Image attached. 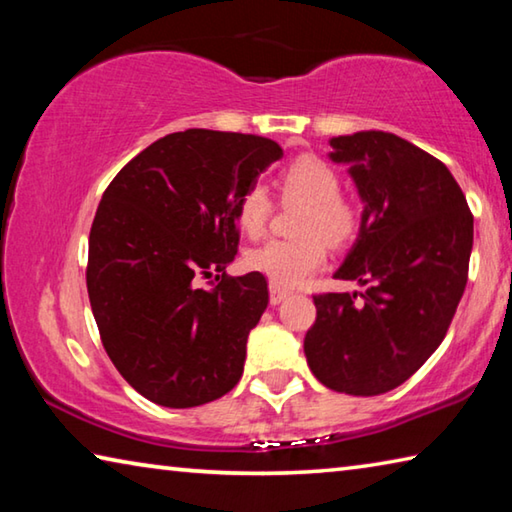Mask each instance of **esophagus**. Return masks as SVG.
<instances>
[{
    "mask_svg": "<svg viewBox=\"0 0 512 512\" xmlns=\"http://www.w3.org/2000/svg\"><path fill=\"white\" fill-rule=\"evenodd\" d=\"M289 296H291V291H287V289L275 287V284L268 287V300H271V305H280V302L287 300Z\"/></svg>",
    "mask_w": 512,
    "mask_h": 512,
    "instance_id": "esophagus-1",
    "label": "esophagus"
}]
</instances>
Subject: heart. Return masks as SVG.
<instances>
[{"mask_svg": "<svg viewBox=\"0 0 512 512\" xmlns=\"http://www.w3.org/2000/svg\"><path fill=\"white\" fill-rule=\"evenodd\" d=\"M284 201L302 203L296 223V239H273L253 248L246 257L250 271L262 273L275 287H298L323 268L327 246L343 248L357 237L361 210L352 198L341 194V178L325 160L302 155L280 173ZM273 203L266 187L253 183L235 203L237 225L248 237L266 230Z\"/></svg>", "mask_w": 512, "mask_h": 512, "instance_id": "b5f03b06", "label": "heart"}]
</instances>
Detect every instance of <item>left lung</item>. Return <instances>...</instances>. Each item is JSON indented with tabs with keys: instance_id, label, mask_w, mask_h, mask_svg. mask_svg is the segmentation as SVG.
Returning a JSON list of instances; mask_svg holds the SVG:
<instances>
[{
	"instance_id": "8db88e82",
	"label": "left lung",
	"mask_w": 512,
	"mask_h": 512,
	"mask_svg": "<svg viewBox=\"0 0 512 512\" xmlns=\"http://www.w3.org/2000/svg\"><path fill=\"white\" fill-rule=\"evenodd\" d=\"M363 201L359 237L334 273L366 293L314 296L305 357L336 393L404 384L440 343L467 284L474 216L443 162L384 131L329 140Z\"/></svg>"
}]
</instances>
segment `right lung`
Returning a JSON list of instances; mask_svg holds the SVG:
<instances>
[{
	"label": "right lung",
	"instance_id": "1",
	"mask_svg": "<svg viewBox=\"0 0 512 512\" xmlns=\"http://www.w3.org/2000/svg\"><path fill=\"white\" fill-rule=\"evenodd\" d=\"M280 158L266 137L189 128L146 146L103 192L88 296L110 361L146 400L192 409L241 379L268 287L257 271L225 275L239 246L235 203ZM214 272L212 290L197 287Z\"/></svg>",
	"mask_w": 512,
	"mask_h": 512
}]
</instances>
